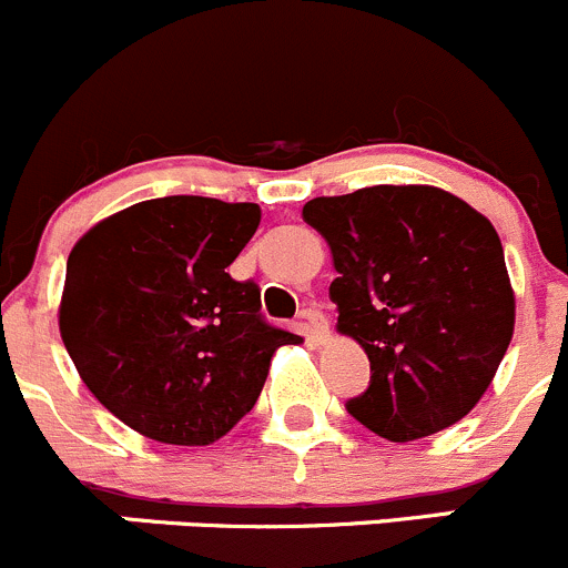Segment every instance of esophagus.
I'll return each instance as SVG.
<instances>
[{
    "label": "esophagus",
    "instance_id": "esophagus-1",
    "mask_svg": "<svg viewBox=\"0 0 568 568\" xmlns=\"http://www.w3.org/2000/svg\"><path fill=\"white\" fill-rule=\"evenodd\" d=\"M302 318H305V327L307 333H311V338L316 341V344H324L329 335L327 316H324L322 311H316V307H307V311H302Z\"/></svg>",
    "mask_w": 568,
    "mask_h": 568
}]
</instances>
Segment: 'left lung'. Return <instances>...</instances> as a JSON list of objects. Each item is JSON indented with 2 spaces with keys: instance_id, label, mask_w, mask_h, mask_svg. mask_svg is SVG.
<instances>
[{
  "instance_id": "obj_1",
  "label": "left lung",
  "mask_w": 568,
  "mask_h": 568,
  "mask_svg": "<svg viewBox=\"0 0 568 568\" xmlns=\"http://www.w3.org/2000/svg\"><path fill=\"white\" fill-rule=\"evenodd\" d=\"M302 219L333 252L335 327L372 366L346 410L396 444L460 422L514 338L516 296L494 224L433 185L316 196Z\"/></svg>"
}]
</instances>
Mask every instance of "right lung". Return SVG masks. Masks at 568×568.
Returning a JSON list of instances; mask_svg holds the SVG:
<instances>
[{
    "mask_svg": "<svg viewBox=\"0 0 568 568\" xmlns=\"http://www.w3.org/2000/svg\"><path fill=\"white\" fill-rule=\"evenodd\" d=\"M257 224L252 202L163 196L102 219L71 250L60 338L88 390L141 436L219 442L255 407L274 352L302 341L227 272Z\"/></svg>",
    "mask_w": 568,
    "mask_h": 568,
    "instance_id": "add662e5",
    "label": "right lung"
}]
</instances>
